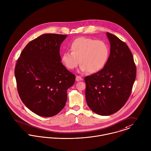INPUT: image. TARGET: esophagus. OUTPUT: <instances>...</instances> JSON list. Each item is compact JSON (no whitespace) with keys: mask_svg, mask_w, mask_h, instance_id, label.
<instances>
[{"mask_svg":"<svg viewBox=\"0 0 151 151\" xmlns=\"http://www.w3.org/2000/svg\"><path fill=\"white\" fill-rule=\"evenodd\" d=\"M83 79L80 76H76V81L77 82H79V81H82Z\"/></svg>","mask_w":151,"mask_h":151,"instance_id":"1","label":"esophagus"}]
</instances>
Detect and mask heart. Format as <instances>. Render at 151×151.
<instances>
[{
    "label": "heart",
    "instance_id": "1",
    "mask_svg": "<svg viewBox=\"0 0 151 151\" xmlns=\"http://www.w3.org/2000/svg\"><path fill=\"white\" fill-rule=\"evenodd\" d=\"M70 51L62 54L61 61L68 69L76 67L80 61L81 72L96 73L106 64L109 54L108 44L102 40L81 37L69 45Z\"/></svg>",
    "mask_w": 151,
    "mask_h": 151
}]
</instances>
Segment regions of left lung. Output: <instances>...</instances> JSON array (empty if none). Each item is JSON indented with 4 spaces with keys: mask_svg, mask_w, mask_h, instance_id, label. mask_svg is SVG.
Returning a JSON list of instances; mask_svg holds the SVG:
<instances>
[{
    "mask_svg": "<svg viewBox=\"0 0 151 151\" xmlns=\"http://www.w3.org/2000/svg\"><path fill=\"white\" fill-rule=\"evenodd\" d=\"M110 55L104 68L85 77V94L88 107L96 114L108 116L120 109L129 99L136 78L133 54L117 36L106 33Z\"/></svg>",
    "mask_w": 151,
    "mask_h": 151,
    "instance_id": "1",
    "label": "left lung"
}]
</instances>
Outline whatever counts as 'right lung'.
Returning a JSON list of instances; mask_svg holds the SVG:
<instances>
[{
    "mask_svg": "<svg viewBox=\"0 0 151 151\" xmlns=\"http://www.w3.org/2000/svg\"><path fill=\"white\" fill-rule=\"evenodd\" d=\"M66 35L46 34L31 41L15 67L17 90L25 105L35 114L51 117L67 100V90L75 75L62 64L60 48Z\"/></svg>",
    "mask_w": 151,
    "mask_h": 151,
    "instance_id": "right-lung-1",
    "label": "right lung"
}]
</instances>
